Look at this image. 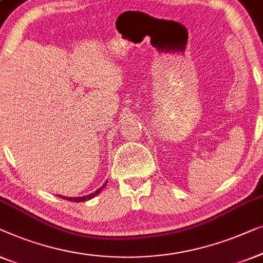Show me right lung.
<instances>
[{
	"mask_svg": "<svg viewBox=\"0 0 263 263\" xmlns=\"http://www.w3.org/2000/svg\"><path fill=\"white\" fill-rule=\"evenodd\" d=\"M106 184H107V181L105 183L102 184L101 187L99 188V190H96L94 193H91V194H88V195H83V197H75V198H71V197H63V195H59V198H62V199H65V200H69V201H73V202H82V201H86V200H89V199H93L94 197H96V195H98L100 192H101L103 188L106 187Z\"/></svg>",
	"mask_w": 263,
	"mask_h": 263,
	"instance_id": "1",
	"label": "right lung"
}]
</instances>
